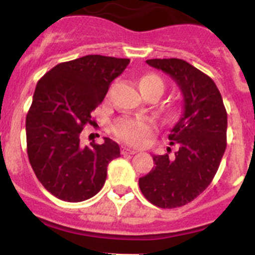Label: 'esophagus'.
<instances>
[{"label": "esophagus", "mask_w": 255, "mask_h": 255, "mask_svg": "<svg viewBox=\"0 0 255 255\" xmlns=\"http://www.w3.org/2000/svg\"><path fill=\"white\" fill-rule=\"evenodd\" d=\"M121 152H122V155H134V153H137V151L132 150V148H128V147H122Z\"/></svg>", "instance_id": "34e87169"}]
</instances>
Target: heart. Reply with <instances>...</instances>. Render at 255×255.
Here are the masks:
<instances>
[{"label":"heart","instance_id":"1","mask_svg":"<svg viewBox=\"0 0 255 255\" xmlns=\"http://www.w3.org/2000/svg\"><path fill=\"white\" fill-rule=\"evenodd\" d=\"M139 89L146 96L157 95L164 93L165 85L161 77L155 73H146L138 80ZM155 123L144 117H123L113 126V132L121 141L132 146H141L155 132Z\"/></svg>","mask_w":255,"mask_h":255}]
</instances>
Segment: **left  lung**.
<instances>
[{"instance_id": "left-lung-1", "label": "left lung", "mask_w": 255, "mask_h": 255, "mask_svg": "<svg viewBox=\"0 0 255 255\" xmlns=\"http://www.w3.org/2000/svg\"><path fill=\"white\" fill-rule=\"evenodd\" d=\"M147 65L170 75L184 99V113L169 134L178 144L174 156L153 155L155 167L139 178L144 198L160 208L182 207L211 184L225 148L228 113L210 76L178 58L147 59Z\"/></svg>"}]
</instances>
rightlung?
<instances>
[{"label": "right lung", "mask_w": 255, "mask_h": 255, "mask_svg": "<svg viewBox=\"0 0 255 255\" xmlns=\"http://www.w3.org/2000/svg\"><path fill=\"white\" fill-rule=\"evenodd\" d=\"M128 58L90 54L63 62L36 84L26 116V148L38 180L57 198L81 202L95 196L107 179L108 164L121 156L117 142L81 146L91 112L102 104Z\"/></svg>", "instance_id": "right-lung-1"}]
</instances>
